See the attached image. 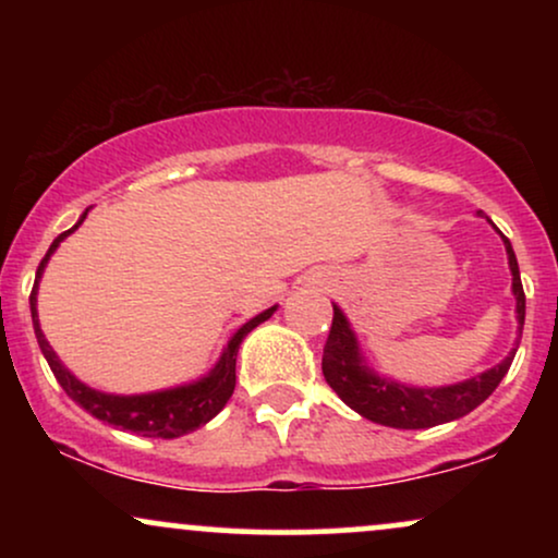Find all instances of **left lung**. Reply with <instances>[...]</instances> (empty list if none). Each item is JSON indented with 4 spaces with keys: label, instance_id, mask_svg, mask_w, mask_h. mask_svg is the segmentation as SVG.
<instances>
[{
    "label": "left lung",
    "instance_id": "8db88e82",
    "mask_svg": "<svg viewBox=\"0 0 558 558\" xmlns=\"http://www.w3.org/2000/svg\"><path fill=\"white\" fill-rule=\"evenodd\" d=\"M485 217L483 213H477ZM496 228V226H493ZM501 233V230H498ZM506 257H509L511 270V293L517 301V328H524V291L520 280V265H517L514 248L506 235L501 233ZM520 345V338H517ZM517 349L509 351V356L496 367L485 369L470 380L453 383V386H438V388H420L407 386V383L393 380V377L377 375L364 360L360 349V338H356L354 328H351L349 317L338 304H332V328L323 351V375L328 386L341 396L345 407L354 409L364 420L377 422L386 427H399V430H422V427L444 425V422H453L472 409H477L504 375L509 373L511 360H514Z\"/></svg>",
    "mask_w": 558,
    "mask_h": 558
}]
</instances>
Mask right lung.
<instances>
[{
    "instance_id": "right-lung-1",
    "label": "right lung",
    "mask_w": 558,
    "mask_h": 558,
    "mask_svg": "<svg viewBox=\"0 0 558 558\" xmlns=\"http://www.w3.org/2000/svg\"><path fill=\"white\" fill-rule=\"evenodd\" d=\"M88 209L81 215V220L75 222L73 228L60 233L49 246L47 257L41 259L36 270V283L34 291H31V317H34V330L38 349H41L44 360L49 362L52 373L60 383L62 390L73 399L78 407L86 409L88 414L96 420L107 422V425L123 427V430H131L136 435H144V438H181L185 433H194L196 427L207 425L209 420L217 417L226 407L230 396H233L235 388V356H239V345L243 338L248 336L257 325L265 323L275 315L278 304L270 306V310L259 312L257 317H252L248 323H243L239 330L230 336V341L222 349L220 360L207 375L198 377L194 383H185V386L165 388V390H151V393H133V396H120V393H105V390H96L86 383L78 380L70 369L62 364L60 356L54 354V349L49 345L47 336L41 332V323H38V310H36V296H38V280H41L44 267L52 254L57 252L62 241L68 239L73 230L86 220Z\"/></svg>"
}]
</instances>
